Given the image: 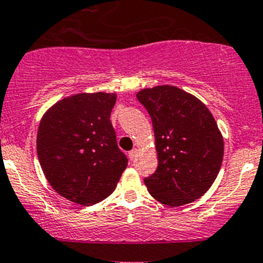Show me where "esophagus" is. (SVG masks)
<instances>
[{"label":"esophagus","mask_w":263,"mask_h":263,"mask_svg":"<svg viewBox=\"0 0 263 263\" xmlns=\"http://www.w3.org/2000/svg\"><path fill=\"white\" fill-rule=\"evenodd\" d=\"M137 154H138L137 149H133L129 152V158H130V161H134V159L137 158Z\"/></svg>","instance_id":"34e87169"}]
</instances>
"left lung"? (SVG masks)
<instances>
[{
  "mask_svg": "<svg viewBox=\"0 0 263 263\" xmlns=\"http://www.w3.org/2000/svg\"><path fill=\"white\" fill-rule=\"evenodd\" d=\"M153 124L158 167L144 183L168 206L199 199L213 185L223 162L224 143L212 112L200 100L173 86L137 93Z\"/></svg>",
  "mask_w": 263,
  "mask_h": 263,
  "instance_id": "8db88e82",
  "label": "left lung"
}]
</instances>
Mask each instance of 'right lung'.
Masks as SVG:
<instances>
[{
  "mask_svg": "<svg viewBox=\"0 0 263 263\" xmlns=\"http://www.w3.org/2000/svg\"><path fill=\"white\" fill-rule=\"evenodd\" d=\"M115 93H78L57 102L40 121L36 149L51 187L77 204L111 195L128 166L110 121Z\"/></svg>",
  "mask_w": 263,
  "mask_h": 263,
  "instance_id": "right-lung-1",
  "label": "right lung"
}]
</instances>
